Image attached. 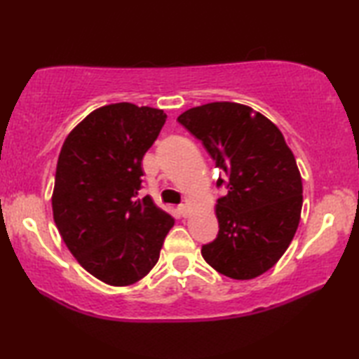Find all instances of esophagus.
<instances>
[{"label": "esophagus", "instance_id": "esophagus-1", "mask_svg": "<svg viewBox=\"0 0 359 359\" xmlns=\"http://www.w3.org/2000/svg\"><path fill=\"white\" fill-rule=\"evenodd\" d=\"M177 210H179V214L182 215V217H188V208L185 204H180L179 208H177Z\"/></svg>", "mask_w": 359, "mask_h": 359}]
</instances>
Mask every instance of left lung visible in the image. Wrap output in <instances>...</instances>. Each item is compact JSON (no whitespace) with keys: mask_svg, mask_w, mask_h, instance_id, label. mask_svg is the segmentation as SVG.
Segmentation results:
<instances>
[{"mask_svg":"<svg viewBox=\"0 0 359 359\" xmlns=\"http://www.w3.org/2000/svg\"><path fill=\"white\" fill-rule=\"evenodd\" d=\"M177 121L199 139L226 174L217 199L218 234L201 248L220 274L250 280L269 271L294 238L302 209V180L280 130L252 107L209 102Z\"/></svg>","mask_w":359,"mask_h":359,"instance_id":"obj_1","label":"left lung"}]
</instances>
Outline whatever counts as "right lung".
<instances>
[{
    "instance_id": "obj_1",
    "label": "right lung",
    "mask_w": 359,
    "mask_h": 359,
    "mask_svg": "<svg viewBox=\"0 0 359 359\" xmlns=\"http://www.w3.org/2000/svg\"><path fill=\"white\" fill-rule=\"evenodd\" d=\"M166 121L161 109L117 102L88 114L60 151L53 220L85 271L114 287L151 271L174 218L142 188V158Z\"/></svg>"
}]
</instances>
